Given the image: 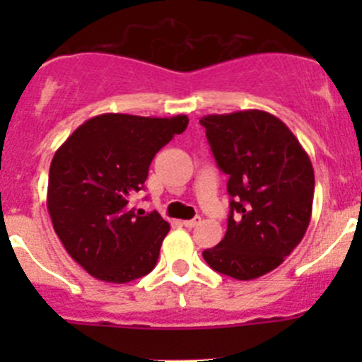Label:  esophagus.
<instances>
[{
	"instance_id": "obj_1",
	"label": "esophagus",
	"mask_w": 362,
	"mask_h": 362,
	"mask_svg": "<svg viewBox=\"0 0 362 362\" xmlns=\"http://www.w3.org/2000/svg\"><path fill=\"white\" fill-rule=\"evenodd\" d=\"M199 222H202V217H194V218H191V221H184L182 224H184L187 229H191V228H194V226H198Z\"/></svg>"
}]
</instances>
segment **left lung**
<instances>
[{
	"label": "left lung",
	"instance_id": "1",
	"mask_svg": "<svg viewBox=\"0 0 362 362\" xmlns=\"http://www.w3.org/2000/svg\"><path fill=\"white\" fill-rule=\"evenodd\" d=\"M199 124L231 196L226 236L203 257L222 275L257 279L305 236L315 189L312 163L293 131L268 112L206 115Z\"/></svg>",
	"mask_w": 362,
	"mask_h": 362
}]
</instances>
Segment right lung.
Here are the masks:
<instances>
[{
    "mask_svg": "<svg viewBox=\"0 0 362 362\" xmlns=\"http://www.w3.org/2000/svg\"><path fill=\"white\" fill-rule=\"evenodd\" d=\"M189 119L103 113L86 120L50 163L47 208L64 249L89 275L110 284L145 276L158 262L170 224L134 211L148 166Z\"/></svg>",
    "mask_w": 362,
    "mask_h": 362,
    "instance_id": "1",
    "label": "right lung"
}]
</instances>
